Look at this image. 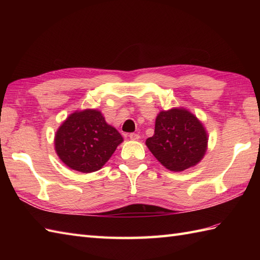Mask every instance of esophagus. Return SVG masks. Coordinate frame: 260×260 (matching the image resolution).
Masks as SVG:
<instances>
[{
    "instance_id": "esophagus-1",
    "label": "esophagus",
    "mask_w": 260,
    "mask_h": 260,
    "mask_svg": "<svg viewBox=\"0 0 260 260\" xmlns=\"http://www.w3.org/2000/svg\"><path fill=\"white\" fill-rule=\"evenodd\" d=\"M129 139H131L132 141H137V140L140 139V135L136 134V133H131V134H129Z\"/></svg>"
}]
</instances>
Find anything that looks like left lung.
Instances as JSON below:
<instances>
[{
	"instance_id": "8db88e82",
	"label": "left lung",
	"mask_w": 260,
	"mask_h": 260,
	"mask_svg": "<svg viewBox=\"0 0 260 260\" xmlns=\"http://www.w3.org/2000/svg\"><path fill=\"white\" fill-rule=\"evenodd\" d=\"M146 146L157 161L174 172H181L201 161L208 146V134L202 123L184 108L162 110L155 131Z\"/></svg>"
}]
</instances>
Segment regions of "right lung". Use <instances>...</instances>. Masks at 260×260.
Returning a JSON list of instances; mask_svg holds the SVG:
<instances>
[{"label": "right lung", "instance_id": "obj_1", "mask_svg": "<svg viewBox=\"0 0 260 260\" xmlns=\"http://www.w3.org/2000/svg\"><path fill=\"white\" fill-rule=\"evenodd\" d=\"M123 137L106 123L96 109L75 112L59 127L54 148L59 158L75 171L91 173L101 170Z\"/></svg>", "mask_w": 260, "mask_h": 260}]
</instances>
